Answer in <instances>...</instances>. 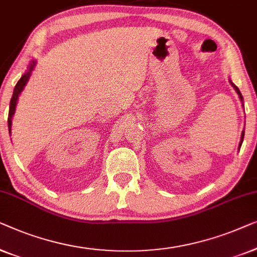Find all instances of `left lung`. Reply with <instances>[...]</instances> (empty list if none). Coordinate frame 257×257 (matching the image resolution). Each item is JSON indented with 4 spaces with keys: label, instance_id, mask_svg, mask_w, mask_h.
Returning a JSON list of instances; mask_svg holds the SVG:
<instances>
[{
    "label": "left lung",
    "instance_id": "8db88e82",
    "mask_svg": "<svg viewBox=\"0 0 257 257\" xmlns=\"http://www.w3.org/2000/svg\"><path fill=\"white\" fill-rule=\"evenodd\" d=\"M229 82H230V85L233 86V88L235 89V92L237 93V95H238V97H240V101L242 102V107H243V110H244V106H243V96H242V94H241V92H240V89H238L235 85L233 84L232 82V80H230L229 79ZM243 136H244V130H242V133H241V140H240V143H238V150H240V148H241V146H242V142H243Z\"/></svg>",
    "mask_w": 257,
    "mask_h": 257
}]
</instances>
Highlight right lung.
<instances>
[{
    "mask_svg": "<svg viewBox=\"0 0 257 257\" xmlns=\"http://www.w3.org/2000/svg\"><path fill=\"white\" fill-rule=\"evenodd\" d=\"M35 66H36V60H31V63L29 64V66H28L27 72H25V73L22 75L21 79L19 80V82H17V84H16L15 88H14V93H13L12 100H10V104H9V116H8L9 134H12L13 117H14V114H15L16 104H17V101H19V96L21 95V93L23 92L25 85H27V82L29 81V79H30L31 73H32V71H34Z\"/></svg>",
    "mask_w": 257,
    "mask_h": 257,
    "instance_id": "obj_1",
    "label": "right lung"
}]
</instances>
